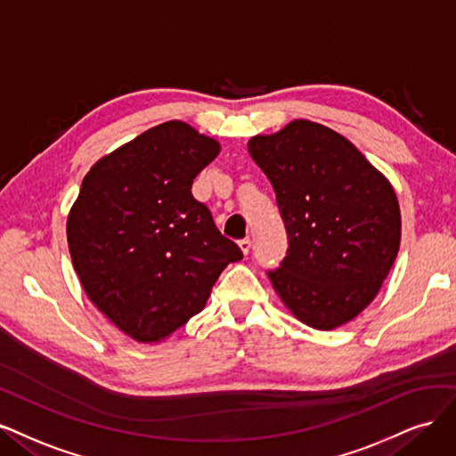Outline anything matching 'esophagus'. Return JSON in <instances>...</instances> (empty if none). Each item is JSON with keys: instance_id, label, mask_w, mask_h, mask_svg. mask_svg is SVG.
<instances>
[{"instance_id": "obj_1", "label": "esophagus", "mask_w": 456, "mask_h": 456, "mask_svg": "<svg viewBox=\"0 0 456 456\" xmlns=\"http://www.w3.org/2000/svg\"><path fill=\"white\" fill-rule=\"evenodd\" d=\"M239 246H240V249H242V254L246 256V254L249 252V248H252V240H249V239H242V240H239Z\"/></svg>"}]
</instances>
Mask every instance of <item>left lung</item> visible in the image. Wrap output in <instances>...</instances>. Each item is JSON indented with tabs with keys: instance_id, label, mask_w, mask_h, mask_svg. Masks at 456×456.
<instances>
[{
	"instance_id": "left-lung-1",
	"label": "left lung",
	"mask_w": 456,
	"mask_h": 456,
	"mask_svg": "<svg viewBox=\"0 0 456 456\" xmlns=\"http://www.w3.org/2000/svg\"><path fill=\"white\" fill-rule=\"evenodd\" d=\"M271 180L288 256L269 278L288 311L314 330L354 320L388 276L402 240L398 197L352 142L296 119L248 140Z\"/></svg>"
}]
</instances>
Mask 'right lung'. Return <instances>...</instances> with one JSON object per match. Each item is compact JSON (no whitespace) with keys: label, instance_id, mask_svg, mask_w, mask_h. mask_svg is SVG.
Listing matches in <instances>:
<instances>
[{"label":"right lung","instance_id":"right-lung-1","mask_svg":"<svg viewBox=\"0 0 456 456\" xmlns=\"http://www.w3.org/2000/svg\"><path fill=\"white\" fill-rule=\"evenodd\" d=\"M217 140L167 121L98 159L69 208L66 234L86 297L138 343H160L207 305L242 252L217 231L191 185Z\"/></svg>","mask_w":456,"mask_h":456}]
</instances>
